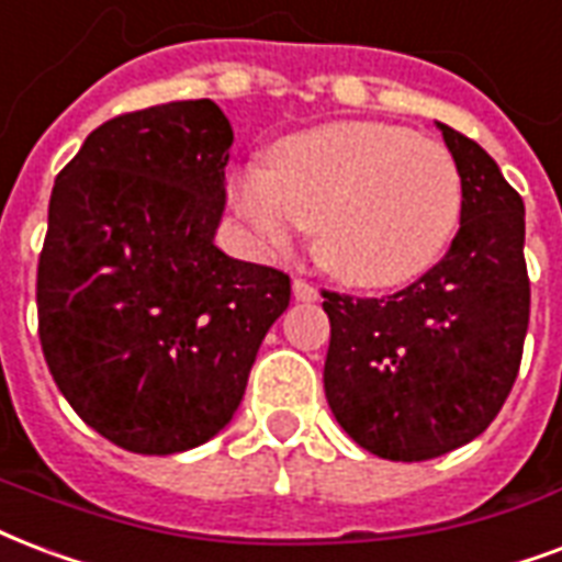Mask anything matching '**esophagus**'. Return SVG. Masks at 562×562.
I'll return each mask as SVG.
<instances>
[{
	"label": "esophagus",
	"mask_w": 562,
	"mask_h": 562,
	"mask_svg": "<svg viewBox=\"0 0 562 562\" xmlns=\"http://www.w3.org/2000/svg\"><path fill=\"white\" fill-rule=\"evenodd\" d=\"M291 291H294V300H300V303H315L318 300V289L306 280L291 282Z\"/></svg>",
	"instance_id": "obj_1"
}]
</instances>
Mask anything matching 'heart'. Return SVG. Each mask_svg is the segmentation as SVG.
Wrapping results in <instances>:
<instances>
[{"mask_svg":"<svg viewBox=\"0 0 562 562\" xmlns=\"http://www.w3.org/2000/svg\"><path fill=\"white\" fill-rule=\"evenodd\" d=\"M233 203L273 250L306 226L333 277L392 289L442 256L460 221L462 182L436 140L385 123H329L277 140L268 170L235 177Z\"/></svg>","mask_w":562,"mask_h":562,"instance_id":"b5f03b06","label":"heart"}]
</instances>
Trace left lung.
<instances>
[{
    "label": "left lung",
    "instance_id": "8db88e82",
    "mask_svg": "<svg viewBox=\"0 0 562 562\" xmlns=\"http://www.w3.org/2000/svg\"><path fill=\"white\" fill-rule=\"evenodd\" d=\"M460 170V233L389 297L324 291V392L366 451L422 462L471 442L516 383L530 318L525 203L481 144L436 120Z\"/></svg>",
    "mask_w": 562,
    "mask_h": 562
}]
</instances>
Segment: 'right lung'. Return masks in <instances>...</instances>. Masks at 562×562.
Returning <instances> with one entry per match:
<instances>
[{
    "label": "right lung",
    "instance_id": "obj_1",
    "mask_svg": "<svg viewBox=\"0 0 562 562\" xmlns=\"http://www.w3.org/2000/svg\"><path fill=\"white\" fill-rule=\"evenodd\" d=\"M233 126L212 100L132 111L55 179L37 327L79 418L132 453H179L233 422L282 271L214 247Z\"/></svg>",
    "mask_w": 562,
    "mask_h": 562
}]
</instances>
